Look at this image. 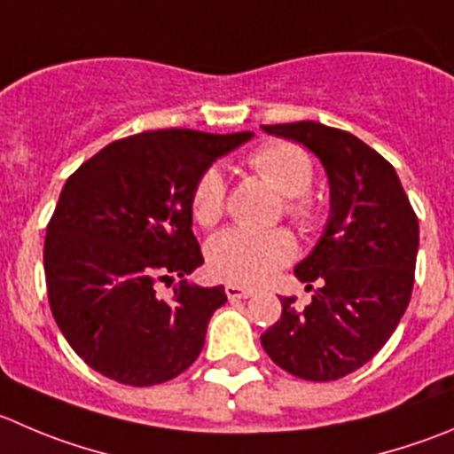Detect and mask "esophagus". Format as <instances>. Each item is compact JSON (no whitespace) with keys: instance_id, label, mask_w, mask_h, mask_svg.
<instances>
[{"instance_id":"1","label":"esophagus","mask_w":454,"mask_h":454,"mask_svg":"<svg viewBox=\"0 0 454 454\" xmlns=\"http://www.w3.org/2000/svg\"><path fill=\"white\" fill-rule=\"evenodd\" d=\"M224 292H227L230 299H249V296H254V289L240 287V285H231V283L224 287Z\"/></svg>"}]
</instances>
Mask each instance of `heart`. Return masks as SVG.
I'll use <instances>...</instances> for the list:
<instances>
[{
  "instance_id": "heart-1",
  "label": "heart",
  "mask_w": 454,
  "mask_h": 454,
  "mask_svg": "<svg viewBox=\"0 0 454 454\" xmlns=\"http://www.w3.org/2000/svg\"><path fill=\"white\" fill-rule=\"evenodd\" d=\"M249 167L285 198V214L303 230H312L318 207L308 198L314 183V162L301 146L274 142L249 158ZM192 215L202 227L220 220L224 209V180L218 169H207L192 189ZM296 254L294 236L285 230H223L207 245V265L214 276L231 285H261Z\"/></svg>"
}]
</instances>
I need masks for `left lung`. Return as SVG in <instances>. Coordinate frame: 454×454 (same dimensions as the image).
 I'll return each mask as SVG.
<instances>
[{"instance_id": "1", "label": "left lung", "mask_w": 454, "mask_h": 454, "mask_svg": "<svg viewBox=\"0 0 454 454\" xmlns=\"http://www.w3.org/2000/svg\"><path fill=\"white\" fill-rule=\"evenodd\" d=\"M321 160L330 215L312 252L294 267L314 289L312 303L283 314L261 336L270 359L305 381H334L359 370L386 345L410 303L419 220L395 167L340 129L303 120L262 127Z\"/></svg>"}]
</instances>
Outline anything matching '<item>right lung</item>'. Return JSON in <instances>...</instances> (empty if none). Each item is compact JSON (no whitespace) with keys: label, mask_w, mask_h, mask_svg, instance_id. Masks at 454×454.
<instances>
[{"label":"right lung","mask_w":454,"mask_h":454,"mask_svg":"<svg viewBox=\"0 0 454 454\" xmlns=\"http://www.w3.org/2000/svg\"><path fill=\"white\" fill-rule=\"evenodd\" d=\"M252 131H145L111 142L67 180L46 227L49 303L64 339L95 372L155 386L198 359L224 287L184 276L200 267L192 189ZM176 286L169 300L157 283Z\"/></svg>","instance_id":"add662e5"}]
</instances>
